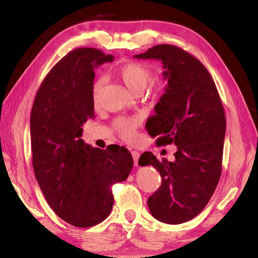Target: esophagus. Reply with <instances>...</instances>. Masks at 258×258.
Wrapping results in <instances>:
<instances>
[{
    "mask_svg": "<svg viewBox=\"0 0 258 258\" xmlns=\"http://www.w3.org/2000/svg\"><path fill=\"white\" fill-rule=\"evenodd\" d=\"M132 156H133V160H134V165H135V166H139L140 153L136 152V151H132Z\"/></svg>",
    "mask_w": 258,
    "mask_h": 258,
    "instance_id": "obj_1",
    "label": "esophagus"
}]
</instances>
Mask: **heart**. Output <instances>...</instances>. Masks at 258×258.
<instances>
[{"label":"heart","instance_id":"obj_1","mask_svg":"<svg viewBox=\"0 0 258 258\" xmlns=\"http://www.w3.org/2000/svg\"><path fill=\"white\" fill-rule=\"evenodd\" d=\"M117 78L123 82L127 89L134 94H141L153 79L152 71L146 65L139 62H128L120 65L115 71ZM103 86V80L97 79L92 86L93 101L97 102L100 92ZM158 92L155 96H158ZM139 126L138 118H125L120 117L114 122V128L126 141H134L136 139V128Z\"/></svg>","mask_w":258,"mask_h":258}]
</instances>
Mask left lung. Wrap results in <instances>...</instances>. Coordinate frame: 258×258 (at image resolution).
Wrapping results in <instances>:
<instances>
[{"instance_id":"obj_1","label":"left lung","mask_w":258,"mask_h":258,"mask_svg":"<svg viewBox=\"0 0 258 258\" xmlns=\"http://www.w3.org/2000/svg\"><path fill=\"white\" fill-rule=\"evenodd\" d=\"M136 58L160 59L167 80L165 93L145 127L163 146H177L175 160H157L151 152L141 155V166L152 165L162 184L147 205L156 220L185 223L203 211L222 173L226 118L211 74L199 59L180 47L160 44Z\"/></svg>"}]
</instances>
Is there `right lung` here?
<instances>
[{"mask_svg":"<svg viewBox=\"0 0 258 258\" xmlns=\"http://www.w3.org/2000/svg\"><path fill=\"white\" fill-rule=\"evenodd\" d=\"M114 56L81 47L58 61L38 89L31 112L32 164L45 200L63 221L91 227L109 215L112 185L128 177L133 158L123 146L100 150L81 139L94 117V68Z\"/></svg>","mask_w":258,"mask_h":258,"instance_id":"obj_1","label":"right lung"}]
</instances>
